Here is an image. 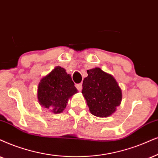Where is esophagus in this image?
<instances>
[{
    "mask_svg": "<svg viewBox=\"0 0 158 158\" xmlns=\"http://www.w3.org/2000/svg\"><path fill=\"white\" fill-rule=\"evenodd\" d=\"M76 87H77L78 90L81 91V89H82V84H81V83L77 84V85H76Z\"/></svg>",
    "mask_w": 158,
    "mask_h": 158,
    "instance_id": "obj_1",
    "label": "esophagus"
}]
</instances>
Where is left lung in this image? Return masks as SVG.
<instances>
[{"label":"left lung","mask_w":158,"mask_h":158,"mask_svg":"<svg viewBox=\"0 0 158 158\" xmlns=\"http://www.w3.org/2000/svg\"><path fill=\"white\" fill-rule=\"evenodd\" d=\"M81 93L92 114L108 117L120 105L123 94L114 77L100 68L87 70Z\"/></svg>","instance_id":"8db88e82"}]
</instances>
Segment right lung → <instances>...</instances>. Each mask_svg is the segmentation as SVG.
<instances>
[{
	"label": "right lung",
	"instance_id": "1",
	"mask_svg": "<svg viewBox=\"0 0 158 158\" xmlns=\"http://www.w3.org/2000/svg\"><path fill=\"white\" fill-rule=\"evenodd\" d=\"M77 93L71 76L65 69L56 66L40 80L37 97L40 105L60 114L64 111L69 100Z\"/></svg>",
	"mask_w": 158,
	"mask_h": 158
}]
</instances>
